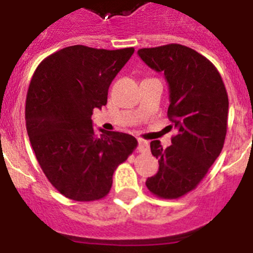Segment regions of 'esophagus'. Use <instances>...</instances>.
Returning a JSON list of instances; mask_svg holds the SVG:
<instances>
[{"label": "esophagus", "mask_w": 253, "mask_h": 253, "mask_svg": "<svg viewBox=\"0 0 253 253\" xmlns=\"http://www.w3.org/2000/svg\"><path fill=\"white\" fill-rule=\"evenodd\" d=\"M148 151H149L148 142H146V140H143V139L138 140V152H139V153H147Z\"/></svg>", "instance_id": "1"}]
</instances>
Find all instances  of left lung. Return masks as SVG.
Listing matches in <instances>:
<instances>
[{
    "instance_id": "left-lung-1",
    "label": "left lung",
    "mask_w": 253,
    "mask_h": 253,
    "mask_svg": "<svg viewBox=\"0 0 253 253\" xmlns=\"http://www.w3.org/2000/svg\"><path fill=\"white\" fill-rule=\"evenodd\" d=\"M147 66L165 73L169 86V122L177 129L167 148L152 140L157 175L146 185L161 199H178L196 189L224 146L228 93L218 69L204 55L181 44L143 48Z\"/></svg>"
}]
</instances>
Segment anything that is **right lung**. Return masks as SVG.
Instances as JSON below:
<instances>
[{
	"label": "right lung",
	"instance_id": "1",
	"mask_svg": "<svg viewBox=\"0 0 253 253\" xmlns=\"http://www.w3.org/2000/svg\"><path fill=\"white\" fill-rule=\"evenodd\" d=\"M133 53L134 48L67 46L42 60L31 78L25 105L31 147L49 182L75 202L105 198L114 171L138 146L130 134H97L91 120Z\"/></svg>",
	"mask_w": 253,
	"mask_h": 253
}]
</instances>
